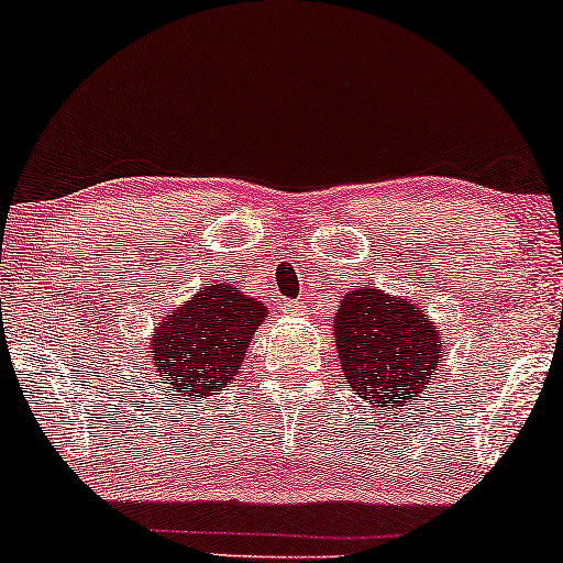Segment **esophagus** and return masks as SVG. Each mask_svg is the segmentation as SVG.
<instances>
[{
    "mask_svg": "<svg viewBox=\"0 0 563 563\" xmlns=\"http://www.w3.org/2000/svg\"><path fill=\"white\" fill-rule=\"evenodd\" d=\"M284 312L299 314V302H287V305H284Z\"/></svg>",
    "mask_w": 563,
    "mask_h": 563,
    "instance_id": "1",
    "label": "esophagus"
}]
</instances>
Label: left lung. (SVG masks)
Returning a JSON list of instances; mask_svg holds the SVG:
<instances>
[{
    "label": "left lung",
    "mask_w": 563,
    "mask_h": 563,
    "mask_svg": "<svg viewBox=\"0 0 563 563\" xmlns=\"http://www.w3.org/2000/svg\"><path fill=\"white\" fill-rule=\"evenodd\" d=\"M335 345L345 382L374 407L402 410L441 366V333L418 305L368 284L341 299Z\"/></svg>",
    "instance_id": "obj_1"
}]
</instances>
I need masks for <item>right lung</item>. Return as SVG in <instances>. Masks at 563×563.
<instances>
[{
  "mask_svg": "<svg viewBox=\"0 0 563 563\" xmlns=\"http://www.w3.org/2000/svg\"><path fill=\"white\" fill-rule=\"evenodd\" d=\"M268 307L230 284H212L174 307L151 338V358L174 397L202 402L218 395L241 368L251 338Z\"/></svg>",
  "mask_w": 563,
  "mask_h": 563,
  "instance_id": "obj_1",
  "label": "right lung"
}]
</instances>
